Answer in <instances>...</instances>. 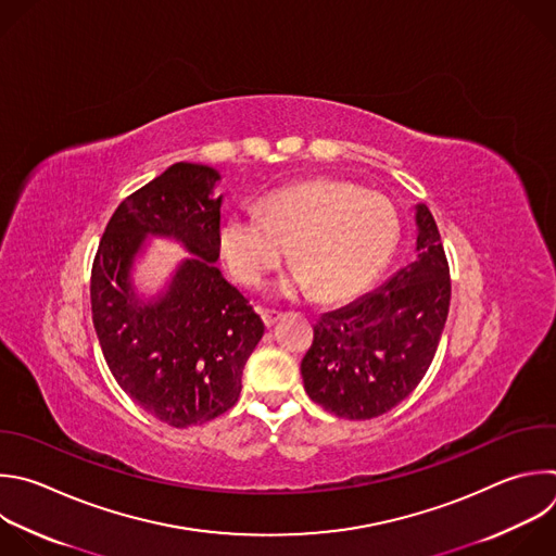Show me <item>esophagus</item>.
<instances>
[{
	"mask_svg": "<svg viewBox=\"0 0 556 556\" xmlns=\"http://www.w3.org/2000/svg\"><path fill=\"white\" fill-rule=\"evenodd\" d=\"M260 314H262V320H264V325H266V327H273V325L283 316V314H281V312H277V309H262Z\"/></svg>",
	"mask_w": 556,
	"mask_h": 556,
	"instance_id": "1",
	"label": "esophagus"
}]
</instances>
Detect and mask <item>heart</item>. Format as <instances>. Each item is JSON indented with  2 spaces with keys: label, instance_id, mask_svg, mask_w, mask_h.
Returning <instances> with one entry per match:
<instances>
[{
  "label": "heart",
  "instance_id": "1",
  "mask_svg": "<svg viewBox=\"0 0 556 556\" xmlns=\"http://www.w3.org/2000/svg\"><path fill=\"white\" fill-rule=\"evenodd\" d=\"M400 240L393 205L357 185L314 178L273 192L260 214H236L220 229V255L244 286H257L290 249L294 268L277 286L283 296L325 303L359 294L389 264Z\"/></svg>",
  "mask_w": 556,
  "mask_h": 556
}]
</instances>
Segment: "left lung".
I'll use <instances>...</instances> for the list:
<instances>
[{"instance_id": "left-lung-1", "label": "left lung", "mask_w": 556, "mask_h": 556, "mask_svg": "<svg viewBox=\"0 0 556 556\" xmlns=\"http://www.w3.org/2000/svg\"><path fill=\"white\" fill-rule=\"evenodd\" d=\"M415 212V262L314 325L301 378L309 400L336 417L389 413L419 387L437 353L450 312V266L430 210Z\"/></svg>"}]
</instances>
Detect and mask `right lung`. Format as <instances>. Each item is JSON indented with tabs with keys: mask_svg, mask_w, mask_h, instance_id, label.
Here are the masks:
<instances>
[{
	"mask_svg": "<svg viewBox=\"0 0 556 556\" xmlns=\"http://www.w3.org/2000/svg\"><path fill=\"white\" fill-rule=\"evenodd\" d=\"M218 169L174 163L119 203L91 270L93 327L119 389L172 426L207 424L236 406L264 323L220 268ZM148 235L191 253L166 290L141 300L131 268Z\"/></svg>",
	"mask_w": 556,
	"mask_h": 556,
	"instance_id": "1",
	"label": "right lung"
}]
</instances>
